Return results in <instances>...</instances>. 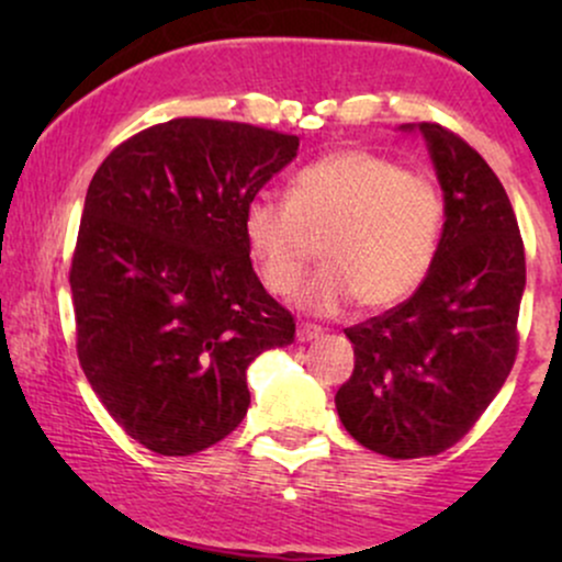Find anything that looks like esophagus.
I'll return each instance as SVG.
<instances>
[{"label": "esophagus", "instance_id": "34e87169", "mask_svg": "<svg viewBox=\"0 0 562 562\" xmlns=\"http://www.w3.org/2000/svg\"><path fill=\"white\" fill-rule=\"evenodd\" d=\"M319 335H322V327L303 322V325H299V333H295V338H299L301 344H308V340H317Z\"/></svg>", "mask_w": 562, "mask_h": 562}]
</instances>
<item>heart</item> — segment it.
<instances>
[{"mask_svg":"<svg viewBox=\"0 0 562 562\" xmlns=\"http://www.w3.org/2000/svg\"><path fill=\"white\" fill-rule=\"evenodd\" d=\"M443 218L441 187L428 173L404 171L370 150H340L295 173L288 200H250L243 235L269 293L293 295L319 243L325 269L303 293V306L333 314L357 299L378 312L423 285Z\"/></svg>","mask_w":562,"mask_h":562,"instance_id":"1","label":"heart"}]
</instances>
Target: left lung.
<instances>
[{"label":"left lung","mask_w":562,"mask_h":562,"mask_svg":"<svg viewBox=\"0 0 562 562\" xmlns=\"http://www.w3.org/2000/svg\"><path fill=\"white\" fill-rule=\"evenodd\" d=\"M402 128L428 142L447 222L412 299L346 327L357 362L335 406L362 447L415 460L454 447L505 385L518 353L526 254L486 160L441 124Z\"/></svg>","instance_id":"obj_1"}]
</instances>
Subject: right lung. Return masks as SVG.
<instances>
[{"label":"right lung","mask_w":562,"mask_h":562,"mask_svg":"<svg viewBox=\"0 0 562 562\" xmlns=\"http://www.w3.org/2000/svg\"><path fill=\"white\" fill-rule=\"evenodd\" d=\"M295 153V134L173 119L121 142L89 182L70 263L76 351L113 420L156 454L229 436L250 404L248 364L293 344L243 214Z\"/></svg>","instance_id":"right-lung-1"}]
</instances>
